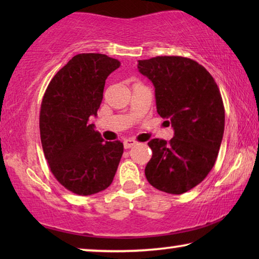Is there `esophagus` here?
<instances>
[{
  "label": "esophagus",
  "mask_w": 259,
  "mask_h": 259,
  "mask_svg": "<svg viewBox=\"0 0 259 259\" xmlns=\"http://www.w3.org/2000/svg\"><path fill=\"white\" fill-rule=\"evenodd\" d=\"M136 144H137V141L133 140V139H126V140H123V147H125L126 150H127V148L133 147Z\"/></svg>",
  "instance_id": "34e87169"
}]
</instances>
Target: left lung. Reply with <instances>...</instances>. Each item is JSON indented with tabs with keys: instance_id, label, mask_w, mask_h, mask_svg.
I'll use <instances>...</instances> for the list:
<instances>
[{
	"instance_id": "8db88e82",
	"label": "left lung",
	"mask_w": 259,
	"mask_h": 259,
	"mask_svg": "<svg viewBox=\"0 0 259 259\" xmlns=\"http://www.w3.org/2000/svg\"><path fill=\"white\" fill-rule=\"evenodd\" d=\"M138 68L155 88L158 114L175 130L169 141L148 143L152 158L145 176L162 192L185 193L206 178L217 160L225 125L221 92L203 66L183 56L139 60Z\"/></svg>"
}]
</instances>
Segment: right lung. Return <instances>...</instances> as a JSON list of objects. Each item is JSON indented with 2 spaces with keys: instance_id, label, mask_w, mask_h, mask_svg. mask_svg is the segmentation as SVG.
Wrapping results in <instances>:
<instances>
[{
  "instance_id": "1",
  "label": "right lung",
  "mask_w": 259,
  "mask_h": 259,
  "mask_svg": "<svg viewBox=\"0 0 259 259\" xmlns=\"http://www.w3.org/2000/svg\"><path fill=\"white\" fill-rule=\"evenodd\" d=\"M120 67L105 54H77L49 82L42 99L40 136L56 180L70 192L91 196L111 185L123 144L105 141L90 123L104 97L107 76Z\"/></svg>"
}]
</instances>
